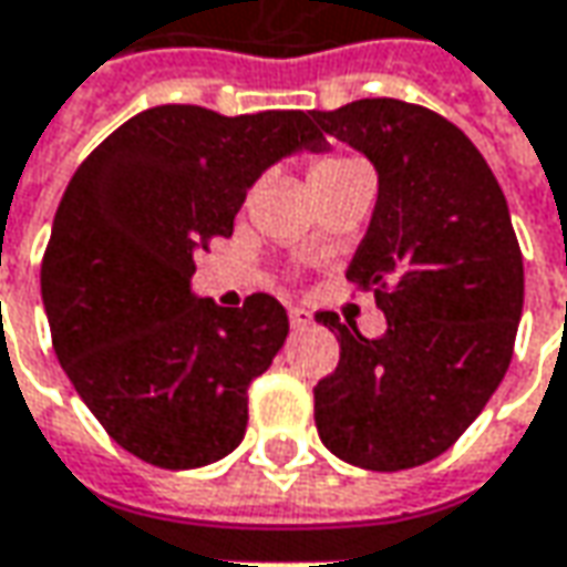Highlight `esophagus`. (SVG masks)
Segmentation results:
<instances>
[{
  "mask_svg": "<svg viewBox=\"0 0 567 567\" xmlns=\"http://www.w3.org/2000/svg\"><path fill=\"white\" fill-rule=\"evenodd\" d=\"M312 324V312H306V309H290V328L293 331H302V328H309Z\"/></svg>",
  "mask_w": 567,
  "mask_h": 567,
  "instance_id": "esophagus-1",
  "label": "esophagus"
}]
</instances>
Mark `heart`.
Returning <instances> with one entry per match:
<instances>
[{
  "label": "heart",
  "mask_w": 567,
  "mask_h": 567,
  "mask_svg": "<svg viewBox=\"0 0 567 567\" xmlns=\"http://www.w3.org/2000/svg\"><path fill=\"white\" fill-rule=\"evenodd\" d=\"M357 173H365V166L347 154H328V157H318L312 164V173H309V186H334V183H343Z\"/></svg>",
  "instance_id": "b5f03b06"
}]
</instances>
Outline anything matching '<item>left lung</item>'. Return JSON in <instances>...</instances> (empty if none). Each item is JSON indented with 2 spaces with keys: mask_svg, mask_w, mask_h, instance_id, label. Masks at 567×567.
<instances>
[{
  "mask_svg": "<svg viewBox=\"0 0 567 567\" xmlns=\"http://www.w3.org/2000/svg\"><path fill=\"white\" fill-rule=\"evenodd\" d=\"M312 116L379 173L347 280L388 318L369 340L334 312L316 316L340 340L338 369L316 384L318 435L353 467H420L467 432L508 372L524 309L508 202L476 144L425 106L369 97Z\"/></svg>",
  "mask_w": 567,
  "mask_h": 567,
  "instance_id": "1",
  "label": "left lung"
}]
</instances>
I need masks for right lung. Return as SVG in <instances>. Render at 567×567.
I'll list each match as a JSON object with an SVG mask.
<instances>
[{
	"instance_id": "add662e5",
	"label": "right lung",
	"mask_w": 567,
	"mask_h": 567,
	"mask_svg": "<svg viewBox=\"0 0 567 567\" xmlns=\"http://www.w3.org/2000/svg\"><path fill=\"white\" fill-rule=\"evenodd\" d=\"M302 147H328L302 110L166 103L100 142L65 188L40 265L53 350L144 464L205 467L243 442L249 384L284 347L287 309L268 293L220 309L188 280L195 255L233 236L251 183Z\"/></svg>"
}]
</instances>
